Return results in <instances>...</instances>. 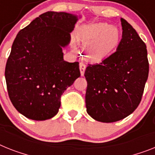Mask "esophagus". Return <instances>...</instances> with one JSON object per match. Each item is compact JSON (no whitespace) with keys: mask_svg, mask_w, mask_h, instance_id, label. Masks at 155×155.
<instances>
[{"mask_svg":"<svg viewBox=\"0 0 155 155\" xmlns=\"http://www.w3.org/2000/svg\"><path fill=\"white\" fill-rule=\"evenodd\" d=\"M86 69V64L84 63V62H81L80 63V73H81V75H84V71H85Z\"/></svg>","mask_w":155,"mask_h":155,"instance_id":"1","label":"esophagus"}]
</instances>
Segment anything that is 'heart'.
I'll return each instance as SVG.
<instances>
[{
  "instance_id": "obj_1",
  "label": "heart",
  "mask_w": 155,
  "mask_h": 155,
  "mask_svg": "<svg viewBox=\"0 0 155 155\" xmlns=\"http://www.w3.org/2000/svg\"><path fill=\"white\" fill-rule=\"evenodd\" d=\"M79 35L83 46L87 48V57L93 61H101L107 58L120 41L118 30L106 23L84 27Z\"/></svg>"
}]
</instances>
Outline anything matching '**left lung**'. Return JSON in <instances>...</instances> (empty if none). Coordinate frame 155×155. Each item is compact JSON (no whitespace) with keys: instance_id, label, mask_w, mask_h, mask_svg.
I'll return each mask as SVG.
<instances>
[{"instance_id":"8db88e82","label":"left lung","mask_w":155,"mask_h":155,"mask_svg":"<svg viewBox=\"0 0 155 155\" xmlns=\"http://www.w3.org/2000/svg\"><path fill=\"white\" fill-rule=\"evenodd\" d=\"M120 20L123 32L117 51L101 63L88 64L84 73L87 112L104 123L118 121L136 110L149 74L146 44L130 23Z\"/></svg>"}]
</instances>
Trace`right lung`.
I'll use <instances>...</instances> for the list:
<instances>
[{
  "label": "right lung",
  "instance_id": "add662e5",
  "mask_svg": "<svg viewBox=\"0 0 155 155\" xmlns=\"http://www.w3.org/2000/svg\"><path fill=\"white\" fill-rule=\"evenodd\" d=\"M76 21L71 14L47 12L15 37L5 80L12 103L26 117L45 120L54 117L62 94L80 76L79 62L64 61L62 53Z\"/></svg>",
  "mask_w": 155,
  "mask_h": 155
}]
</instances>
